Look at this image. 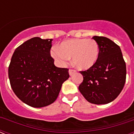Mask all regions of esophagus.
<instances>
[{"label": "esophagus", "mask_w": 134, "mask_h": 134, "mask_svg": "<svg viewBox=\"0 0 134 134\" xmlns=\"http://www.w3.org/2000/svg\"><path fill=\"white\" fill-rule=\"evenodd\" d=\"M68 72H69V74L70 75H72L73 74H74V73L76 72V70H72V69H70L69 71H68Z\"/></svg>", "instance_id": "1"}]
</instances>
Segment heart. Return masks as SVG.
Masks as SVG:
<instances>
[{"instance_id": "1", "label": "heart", "mask_w": 134, "mask_h": 134, "mask_svg": "<svg viewBox=\"0 0 134 134\" xmlns=\"http://www.w3.org/2000/svg\"><path fill=\"white\" fill-rule=\"evenodd\" d=\"M99 46L93 39H70L62 41L58 49L54 48L51 55L61 66H65L72 58L76 68L86 70L94 66L99 57Z\"/></svg>"}]
</instances>
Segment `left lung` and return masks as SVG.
I'll list each match as a JSON object with an SVG mask.
<instances>
[{"mask_svg":"<svg viewBox=\"0 0 134 134\" xmlns=\"http://www.w3.org/2000/svg\"><path fill=\"white\" fill-rule=\"evenodd\" d=\"M99 46L97 63L80 71L83 81L79 89L87 101L96 105L111 103L118 97L126 79V65L119 46L105 37L94 36Z\"/></svg>","mask_w":134,"mask_h":134,"instance_id":"obj_1","label":"left lung"}]
</instances>
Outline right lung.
<instances>
[{
    "label": "right lung",
    "mask_w": 134,
    "mask_h": 134,
    "mask_svg": "<svg viewBox=\"0 0 134 134\" xmlns=\"http://www.w3.org/2000/svg\"><path fill=\"white\" fill-rule=\"evenodd\" d=\"M52 39L35 37L15 50L9 66L11 88L31 107L48 106L56 100L62 85L69 78L68 68H58L50 55Z\"/></svg>",
    "instance_id": "obj_1"
}]
</instances>
